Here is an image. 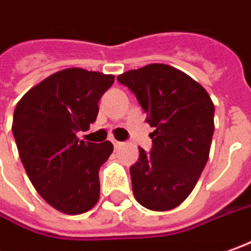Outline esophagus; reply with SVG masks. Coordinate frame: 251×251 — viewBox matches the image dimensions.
Masks as SVG:
<instances>
[{
	"mask_svg": "<svg viewBox=\"0 0 251 251\" xmlns=\"http://www.w3.org/2000/svg\"><path fill=\"white\" fill-rule=\"evenodd\" d=\"M112 142H113V146H115L116 149H119V148H120V146H122V145H123L122 142H119V141H116V139H113Z\"/></svg>",
	"mask_w": 251,
	"mask_h": 251,
	"instance_id": "obj_1",
	"label": "esophagus"
}]
</instances>
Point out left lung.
I'll list each match as a JSON object with an SVG mask.
<instances>
[{"mask_svg":"<svg viewBox=\"0 0 251 251\" xmlns=\"http://www.w3.org/2000/svg\"><path fill=\"white\" fill-rule=\"evenodd\" d=\"M117 80L135 94L154 127L151 151L139 149L129 168L134 197L150 210H171L194 190L208 162L215 105L200 83L167 64L127 71Z\"/></svg>","mask_w":251,"mask_h":251,"instance_id":"1","label":"left lung"}]
</instances>
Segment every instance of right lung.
Masks as SVG:
<instances>
[{
	"mask_svg": "<svg viewBox=\"0 0 251 251\" xmlns=\"http://www.w3.org/2000/svg\"><path fill=\"white\" fill-rule=\"evenodd\" d=\"M115 76L67 68L48 76L17 102L12 132L32 186L50 206L80 215L100 200L98 172L113 151L105 141H79L96 122L100 98Z\"/></svg>",
	"mask_w": 251,
	"mask_h": 251,
	"instance_id": "right-lung-1",
	"label": "right lung"
}]
</instances>
